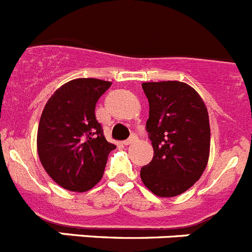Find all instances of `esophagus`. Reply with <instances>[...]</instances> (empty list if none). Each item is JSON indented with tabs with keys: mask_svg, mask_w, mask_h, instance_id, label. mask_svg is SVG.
<instances>
[{
	"mask_svg": "<svg viewBox=\"0 0 252 252\" xmlns=\"http://www.w3.org/2000/svg\"><path fill=\"white\" fill-rule=\"evenodd\" d=\"M135 140H137V135L131 134L128 139L124 140V144H126V146H129V144H131V143H134Z\"/></svg>",
	"mask_w": 252,
	"mask_h": 252,
	"instance_id": "1",
	"label": "esophagus"
}]
</instances>
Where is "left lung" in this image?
<instances>
[{
  "label": "left lung",
  "mask_w": 252,
  "mask_h": 252,
  "mask_svg": "<svg viewBox=\"0 0 252 252\" xmlns=\"http://www.w3.org/2000/svg\"><path fill=\"white\" fill-rule=\"evenodd\" d=\"M149 101L146 128L154 156L140 169L149 191L174 197L202 176L210 156V119L198 93L181 81L143 83Z\"/></svg>",
  "instance_id": "1"
}]
</instances>
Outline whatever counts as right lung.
Wrapping results in <instances>:
<instances>
[{
    "label": "right lung",
    "instance_id": "add662e5",
    "mask_svg": "<svg viewBox=\"0 0 252 252\" xmlns=\"http://www.w3.org/2000/svg\"><path fill=\"white\" fill-rule=\"evenodd\" d=\"M112 83L92 78L71 80L47 100L37 129L42 167L65 189L85 192L103 177L108 156L117 148L105 139L95 105Z\"/></svg>",
    "mask_w": 252,
    "mask_h": 252
}]
</instances>
